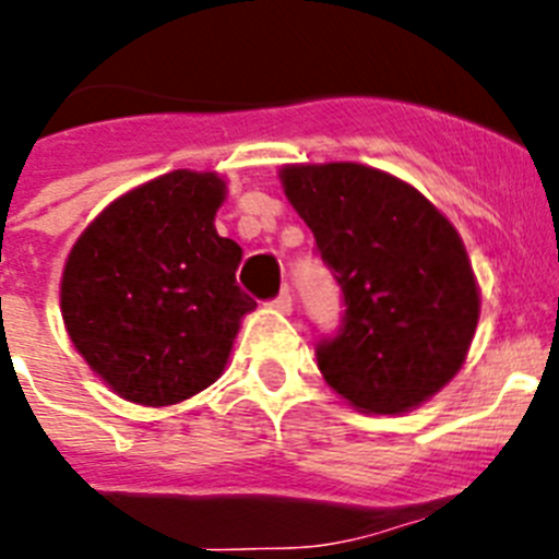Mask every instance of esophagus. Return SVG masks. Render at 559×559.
I'll use <instances>...</instances> for the list:
<instances>
[{
	"instance_id": "1",
	"label": "esophagus",
	"mask_w": 559,
	"mask_h": 559,
	"mask_svg": "<svg viewBox=\"0 0 559 559\" xmlns=\"http://www.w3.org/2000/svg\"><path fill=\"white\" fill-rule=\"evenodd\" d=\"M273 309L281 311V314H292V295H289V289H281V295L273 300Z\"/></svg>"
}]
</instances>
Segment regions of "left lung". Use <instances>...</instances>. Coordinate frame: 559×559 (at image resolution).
<instances>
[{"instance_id": "8db88e82", "label": "left lung", "mask_w": 559, "mask_h": 559, "mask_svg": "<svg viewBox=\"0 0 559 559\" xmlns=\"http://www.w3.org/2000/svg\"><path fill=\"white\" fill-rule=\"evenodd\" d=\"M286 201L344 292V328L317 347L356 411L400 416L444 389L472 347L479 286L457 228L416 187L358 162L284 165Z\"/></svg>"}]
</instances>
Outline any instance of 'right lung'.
Instances as JSON below:
<instances>
[{
  "label": "right lung",
  "mask_w": 559,
  "mask_h": 559,
  "mask_svg": "<svg viewBox=\"0 0 559 559\" xmlns=\"http://www.w3.org/2000/svg\"><path fill=\"white\" fill-rule=\"evenodd\" d=\"M223 201L215 170H170L104 206L68 253V336L129 403L168 408L215 383L255 309L237 286L242 248L215 228Z\"/></svg>",
  "instance_id": "obj_1"
}]
</instances>
